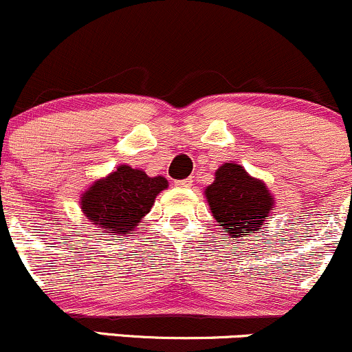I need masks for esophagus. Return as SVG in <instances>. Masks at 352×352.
Returning a JSON list of instances; mask_svg holds the SVG:
<instances>
[{
  "label": "esophagus",
  "instance_id": "obj_1",
  "mask_svg": "<svg viewBox=\"0 0 352 352\" xmlns=\"http://www.w3.org/2000/svg\"><path fill=\"white\" fill-rule=\"evenodd\" d=\"M175 186L181 188V189L191 188L192 186V179H191V177H188V179H177V181H175Z\"/></svg>",
  "mask_w": 352,
  "mask_h": 352
}]
</instances>
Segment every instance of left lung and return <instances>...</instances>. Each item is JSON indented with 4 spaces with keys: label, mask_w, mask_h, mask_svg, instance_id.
Instances as JSON below:
<instances>
[{
    "label": "left lung",
    "mask_w": 352,
    "mask_h": 352,
    "mask_svg": "<svg viewBox=\"0 0 352 352\" xmlns=\"http://www.w3.org/2000/svg\"><path fill=\"white\" fill-rule=\"evenodd\" d=\"M204 195L212 216L226 229L229 238L261 231V224L274 206V197L266 184L236 163L219 166L214 183L209 184Z\"/></svg>",
    "instance_id": "1"
}]
</instances>
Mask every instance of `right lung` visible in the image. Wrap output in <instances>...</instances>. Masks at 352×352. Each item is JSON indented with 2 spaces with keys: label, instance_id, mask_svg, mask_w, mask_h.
<instances>
[{
  "label": "right lung",
  "instance_id": "add662e5",
  "mask_svg": "<svg viewBox=\"0 0 352 352\" xmlns=\"http://www.w3.org/2000/svg\"><path fill=\"white\" fill-rule=\"evenodd\" d=\"M166 188V177H149L141 169L121 164L82 192L81 211L100 231L126 236L151 211L156 196Z\"/></svg>",
  "mask_w": 352,
  "mask_h": 352
}]
</instances>
